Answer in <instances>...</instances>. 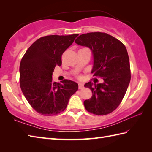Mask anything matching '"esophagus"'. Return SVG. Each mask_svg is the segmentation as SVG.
<instances>
[{"label":"esophagus","instance_id":"1","mask_svg":"<svg viewBox=\"0 0 152 152\" xmlns=\"http://www.w3.org/2000/svg\"><path fill=\"white\" fill-rule=\"evenodd\" d=\"M78 88L80 89H83V84H82V83H80L79 84H78Z\"/></svg>","mask_w":152,"mask_h":152}]
</instances>
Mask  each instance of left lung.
I'll return each mask as SVG.
<instances>
[{
	"label": "left lung",
	"mask_w": 152,
	"mask_h": 152,
	"mask_svg": "<svg viewBox=\"0 0 152 152\" xmlns=\"http://www.w3.org/2000/svg\"><path fill=\"white\" fill-rule=\"evenodd\" d=\"M75 42L91 49L94 57L91 73L104 81L97 84L89 82L84 85L93 93L83 102L86 110L98 115L108 114L120 104L131 80L127 49L117 38L101 32L81 34Z\"/></svg>",
	"instance_id": "8db88e82"
}]
</instances>
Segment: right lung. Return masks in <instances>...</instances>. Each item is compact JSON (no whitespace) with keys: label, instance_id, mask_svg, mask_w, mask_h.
Wrapping results in <instances>:
<instances>
[{"label":"right lung","instance_id":"right-lung-1","mask_svg":"<svg viewBox=\"0 0 152 152\" xmlns=\"http://www.w3.org/2000/svg\"><path fill=\"white\" fill-rule=\"evenodd\" d=\"M78 34L49 35L40 38L28 48L19 66V83L25 97L35 111L50 116L63 112L78 84L69 80L53 82L56 66Z\"/></svg>","mask_w":152,"mask_h":152}]
</instances>
